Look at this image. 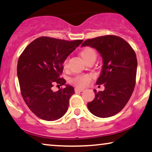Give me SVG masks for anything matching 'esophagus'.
<instances>
[{"label": "esophagus", "mask_w": 152, "mask_h": 152, "mask_svg": "<svg viewBox=\"0 0 152 152\" xmlns=\"http://www.w3.org/2000/svg\"><path fill=\"white\" fill-rule=\"evenodd\" d=\"M84 90H85V89L82 88L76 87L75 88H74V91H75V92H83Z\"/></svg>", "instance_id": "obj_1"}]
</instances>
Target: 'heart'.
I'll use <instances>...</instances> for the list:
<instances>
[{
    "instance_id": "obj_1",
    "label": "heart",
    "mask_w": 152,
    "mask_h": 152,
    "mask_svg": "<svg viewBox=\"0 0 152 152\" xmlns=\"http://www.w3.org/2000/svg\"><path fill=\"white\" fill-rule=\"evenodd\" d=\"M81 57L86 61V60L91 58L93 57H96V53L95 50L91 47H86L82 50L80 53ZM67 65H68V59H66L63 63V67L64 69H67ZM92 76L88 74H78L74 76V78H71L70 83L78 87H84L87 86L91 83Z\"/></svg>"
}]
</instances>
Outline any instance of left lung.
<instances>
[{"mask_svg":"<svg viewBox=\"0 0 152 152\" xmlns=\"http://www.w3.org/2000/svg\"><path fill=\"white\" fill-rule=\"evenodd\" d=\"M89 46L98 50L103 58V67L97 85L105 90H94L95 97L87 103L88 110L99 118L120 112L131 98L136 83L137 60L133 49L123 38L106 35L87 39L82 47Z\"/></svg>","mask_w":152,"mask_h":152,"instance_id":"obj_1","label":"left lung"}]
</instances>
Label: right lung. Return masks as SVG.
Instances as JSON below:
<instances>
[{
    "instance_id": "obj_1",
    "label": "right lung",
    "mask_w": 152,
    "mask_h": 152,
    "mask_svg": "<svg viewBox=\"0 0 152 152\" xmlns=\"http://www.w3.org/2000/svg\"><path fill=\"white\" fill-rule=\"evenodd\" d=\"M83 41L39 37L29 44L19 57L17 72L21 96L40 119L54 121L66 113L74 88L66 85L53 92L52 87L66 84V80L60 78L63 63Z\"/></svg>"
}]
</instances>
